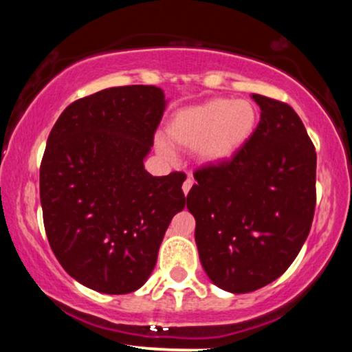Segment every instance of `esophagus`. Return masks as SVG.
I'll return each mask as SVG.
<instances>
[{
	"instance_id": "esophagus-1",
	"label": "esophagus",
	"mask_w": 352,
	"mask_h": 352,
	"mask_svg": "<svg viewBox=\"0 0 352 352\" xmlns=\"http://www.w3.org/2000/svg\"><path fill=\"white\" fill-rule=\"evenodd\" d=\"M192 185H193V179H192V177H187V180H185L184 182V185H182V190H184V193H185V195H187V193L190 192V188H192Z\"/></svg>"
}]
</instances>
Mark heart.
<instances>
[{"label":"heart","mask_w":352,"mask_h":352,"mask_svg":"<svg viewBox=\"0 0 352 352\" xmlns=\"http://www.w3.org/2000/svg\"><path fill=\"white\" fill-rule=\"evenodd\" d=\"M256 119V109L248 100L217 98L175 112L167 125V135L180 147H195L204 164H221L248 142ZM159 148L168 152L164 140H159Z\"/></svg>","instance_id":"b5f03b06"}]
</instances>
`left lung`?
Returning a JSON list of instances; mask_svg holds the SVG:
<instances>
[{
  "label": "left lung",
  "instance_id": "left-lung-1",
  "mask_svg": "<svg viewBox=\"0 0 352 352\" xmlns=\"http://www.w3.org/2000/svg\"><path fill=\"white\" fill-rule=\"evenodd\" d=\"M253 135L232 159L195 170L187 195L205 273L218 288L250 293L280 278L309 235L316 151L292 106L253 94Z\"/></svg>",
  "mask_w": 352,
  "mask_h": 352
}]
</instances>
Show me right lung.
Instances as JSON below:
<instances>
[{"mask_svg": "<svg viewBox=\"0 0 352 352\" xmlns=\"http://www.w3.org/2000/svg\"><path fill=\"white\" fill-rule=\"evenodd\" d=\"M164 109L155 86L104 89L69 104L47 137L39 168L47 240L60 266L94 292L139 289L185 207L184 172L152 177L144 167Z\"/></svg>", "mask_w": 352, "mask_h": 352, "instance_id": "1", "label": "right lung"}]
</instances>
